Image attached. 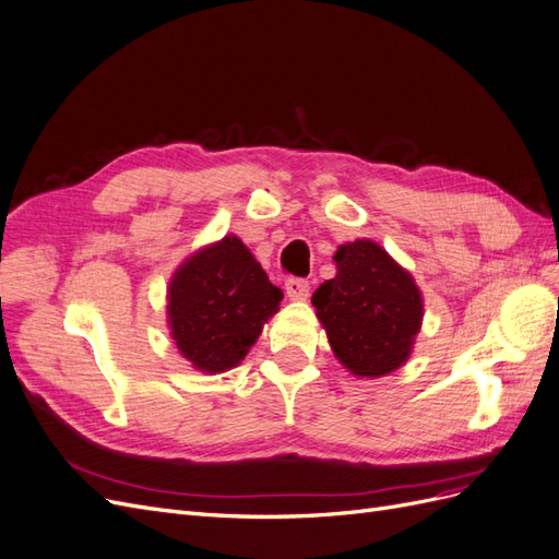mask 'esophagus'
<instances>
[{"instance_id": "1", "label": "esophagus", "mask_w": 559, "mask_h": 559, "mask_svg": "<svg viewBox=\"0 0 559 559\" xmlns=\"http://www.w3.org/2000/svg\"><path fill=\"white\" fill-rule=\"evenodd\" d=\"M286 296L292 300H306L310 296V282L308 280H286L284 284Z\"/></svg>"}]
</instances>
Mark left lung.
<instances>
[{
  "label": "left lung",
  "mask_w": 559,
  "mask_h": 559,
  "mask_svg": "<svg viewBox=\"0 0 559 559\" xmlns=\"http://www.w3.org/2000/svg\"><path fill=\"white\" fill-rule=\"evenodd\" d=\"M335 277L312 294L329 345L354 378H382L411 359L425 317L413 275L373 240L335 251Z\"/></svg>",
  "instance_id": "1"
}]
</instances>
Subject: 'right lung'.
I'll use <instances>...</instances> for the list:
<instances>
[{"label": "right lung", "mask_w": 559, "mask_h": 559, "mask_svg": "<svg viewBox=\"0 0 559 559\" xmlns=\"http://www.w3.org/2000/svg\"><path fill=\"white\" fill-rule=\"evenodd\" d=\"M282 298L247 245L226 235L175 270L167 286V326L195 370L226 373L247 357Z\"/></svg>", "instance_id": "right-lung-1"}]
</instances>
